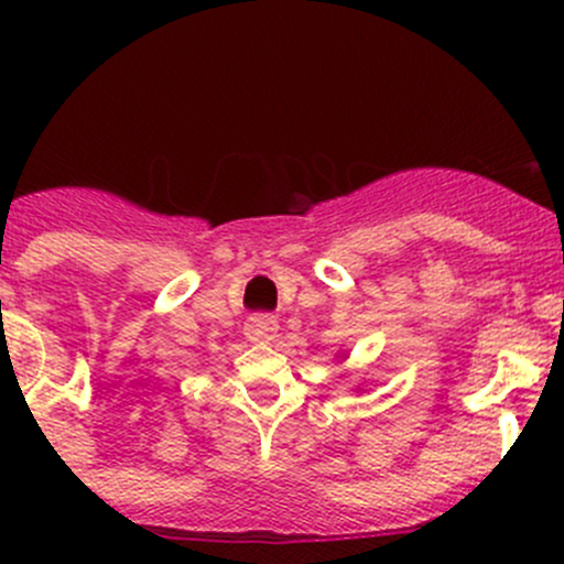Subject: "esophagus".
<instances>
[{"label": "esophagus", "instance_id": "34e87169", "mask_svg": "<svg viewBox=\"0 0 564 564\" xmlns=\"http://www.w3.org/2000/svg\"><path fill=\"white\" fill-rule=\"evenodd\" d=\"M246 338L253 344H270L278 338V322L270 314H256L246 322Z\"/></svg>", "mask_w": 564, "mask_h": 564}]
</instances>
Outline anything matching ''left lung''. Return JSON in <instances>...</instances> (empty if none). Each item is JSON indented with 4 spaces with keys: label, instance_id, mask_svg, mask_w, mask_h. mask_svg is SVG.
Masks as SVG:
<instances>
[{
    "label": "left lung",
    "instance_id": "left-lung-1",
    "mask_svg": "<svg viewBox=\"0 0 564 564\" xmlns=\"http://www.w3.org/2000/svg\"><path fill=\"white\" fill-rule=\"evenodd\" d=\"M338 357H340V362H344V360H346V351H340V355H338Z\"/></svg>",
    "mask_w": 564,
    "mask_h": 564
}]
</instances>
